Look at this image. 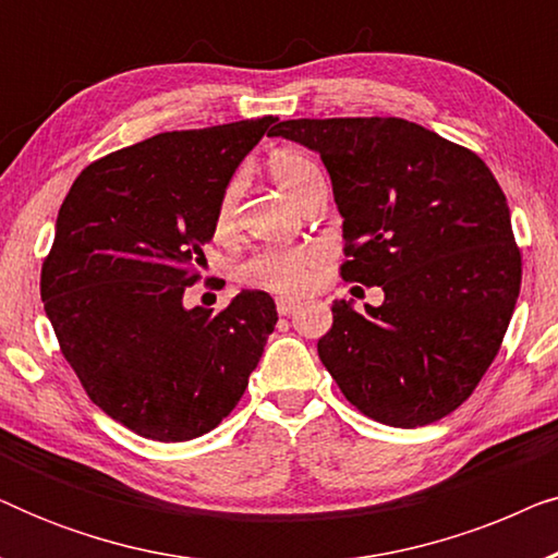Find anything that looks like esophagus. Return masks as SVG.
Wrapping results in <instances>:
<instances>
[{
	"label": "esophagus",
	"instance_id": "34e87169",
	"mask_svg": "<svg viewBox=\"0 0 558 558\" xmlns=\"http://www.w3.org/2000/svg\"><path fill=\"white\" fill-rule=\"evenodd\" d=\"M300 307V302L294 296H277V310L279 315H292V312Z\"/></svg>",
	"mask_w": 558,
	"mask_h": 558
}]
</instances>
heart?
I'll return each instance as SVG.
<instances>
[{
	"label": "heart",
	"instance_id": "1",
	"mask_svg": "<svg viewBox=\"0 0 558 558\" xmlns=\"http://www.w3.org/2000/svg\"><path fill=\"white\" fill-rule=\"evenodd\" d=\"M271 178L277 185L302 203L312 190L325 185V174L315 159L296 149H281L269 159ZM243 193V174H231L226 185L220 187L216 210H213V228L218 235L233 231L235 216H239V203ZM315 248L310 246H274L262 248L239 266L235 277L248 287H262L269 292H300L307 284V271L315 264Z\"/></svg>",
	"mask_w": 558,
	"mask_h": 558
}]
</instances>
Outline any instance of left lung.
I'll list each match as a JSON object with an SVG mask.
<instances>
[{
	"instance_id": "left-lung-1",
	"label": "left lung",
	"mask_w": 558,
	"mask_h": 558,
	"mask_svg": "<svg viewBox=\"0 0 558 558\" xmlns=\"http://www.w3.org/2000/svg\"><path fill=\"white\" fill-rule=\"evenodd\" d=\"M342 216V279L384 289L332 302L319 361L376 422L414 429L454 411L498 355L521 289L508 201L475 151L407 119H289Z\"/></svg>"
}]
</instances>
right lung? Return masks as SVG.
<instances>
[{
    "label": "right lung",
    "instance_id": "1",
    "mask_svg": "<svg viewBox=\"0 0 558 558\" xmlns=\"http://www.w3.org/2000/svg\"><path fill=\"white\" fill-rule=\"evenodd\" d=\"M277 119L165 132L88 165L43 264L60 350L104 414L140 437L187 441L233 411L277 325L266 292L218 315L185 307L220 187Z\"/></svg>",
    "mask_w": 558,
    "mask_h": 558
}]
</instances>
